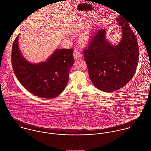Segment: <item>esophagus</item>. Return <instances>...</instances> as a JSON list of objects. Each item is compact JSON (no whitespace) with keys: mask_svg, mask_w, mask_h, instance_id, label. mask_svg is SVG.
<instances>
[{"mask_svg":"<svg viewBox=\"0 0 151 151\" xmlns=\"http://www.w3.org/2000/svg\"><path fill=\"white\" fill-rule=\"evenodd\" d=\"M73 56L75 59H78L82 57V55L78 50H74V52L73 53Z\"/></svg>","mask_w":151,"mask_h":151,"instance_id":"34e87169","label":"esophagus"}]
</instances>
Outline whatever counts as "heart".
Returning a JSON list of instances; mask_svg holds the SVG:
<instances>
[{"instance_id":"b5f03b06","label":"heart","mask_w":151,"mask_h":151,"mask_svg":"<svg viewBox=\"0 0 151 151\" xmlns=\"http://www.w3.org/2000/svg\"><path fill=\"white\" fill-rule=\"evenodd\" d=\"M80 42L82 45H86L89 42V40H90V37L89 34L86 33L83 34L80 37Z\"/></svg>"}]
</instances>
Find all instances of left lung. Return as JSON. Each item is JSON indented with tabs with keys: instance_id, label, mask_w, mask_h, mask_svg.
Returning a JSON list of instances; mask_svg holds the SVG:
<instances>
[{
	"instance_id": "obj_1",
	"label": "left lung",
	"mask_w": 151,
	"mask_h": 151,
	"mask_svg": "<svg viewBox=\"0 0 151 151\" xmlns=\"http://www.w3.org/2000/svg\"><path fill=\"white\" fill-rule=\"evenodd\" d=\"M116 21L122 30V40L112 45L106 39V30H98L84 57L93 84L104 92H110L125 86L133 77L139 59L136 35L128 22L121 16Z\"/></svg>"
}]
</instances>
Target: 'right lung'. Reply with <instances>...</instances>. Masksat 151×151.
<instances>
[{
    "instance_id": "obj_1",
    "label": "right lung",
    "mask_w": 151,
    "mask_h": 151,
    "mask_svg": "<svg viewBox=\"0 0 151 151\" xmlns=\"http://www.w3.org/2000/svg\"><path fill=\"white\" fill-rule=\"evenodd\" d=\"M19 35L13 42L12 51V67L19 82L40 98L51 99L59 95L68 83L70 70L74 62L73 49H56L46 61L32 63L20 50Z\"/></svg>"
}]
</instances>
